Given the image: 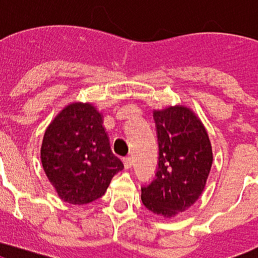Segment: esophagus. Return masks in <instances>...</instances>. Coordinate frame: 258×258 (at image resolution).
Returning <instances> with one entry per match:
<instances>
[{
  "instance_id": "34e87169",
  "label": "esophagus",
  "mask_w": 258,
  "mask_h": 258,
  "mask_svg": "<svg viewBox=\"0 0 258 258\" xmlns=\"http://www.w3.org/2000/svg\"><path fill=\"white\" fill-rule=\"evenodd\" d=\"M123 163H124V168H125V169H130V168L133 167V158L125 157L123 160Z\"/></svg>"
}]
</instances>
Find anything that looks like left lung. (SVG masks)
<instances>
[{"label": "left lung", "mask_w": 258, "mask_h": 258, "mask_svg": "<svg viewBox=\"0 0 258 258\" xmlns=\"http://www.w3.org/2000/svg\"><path fill=\"white\" fill-rule=\"evenodd\" d=\"M157 127L158 169L142 187V202L157 216L175 217L201 197L213 163L208 131L198 114L184 105L153 110Z\"/></svg>", "instance_id": "1"}]
</instances>
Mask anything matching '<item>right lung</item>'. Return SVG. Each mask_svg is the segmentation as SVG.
<instances>
[{"label":"right lung","instance_id":"add662e5","mask_svg":"<svg viewBox=\"0 0 258 258\" xmlns=\"http://www.w3.org/2000/svg\"><path fill=\"white\" fill-rule=\"evenodd\" d=\"M41 163L57 196L72 205L102 197L124 168L110 150L104 114L91 102H71L47 125Z\"/></svg>","mask_w":258,"mask_h":258}]
</instances>
